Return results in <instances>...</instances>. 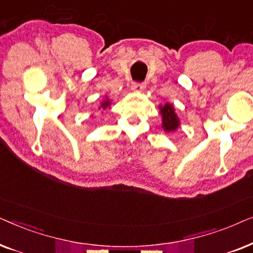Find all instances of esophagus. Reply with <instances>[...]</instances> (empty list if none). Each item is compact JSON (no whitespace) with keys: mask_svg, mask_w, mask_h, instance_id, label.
Listing matches in <instances>:
<instances>
[{"mask_svg":"<svg viewBox=\"0 0 253 253\" xmlns=\"http://www.w3.org/2000/svg\"><path fill=\"white\" fill-rule=\"evenodd\" d=\"M145 86H146L145 83L136 82V83H133L132 86H131V88H132V91H134V92H141L145 88Z\"/></svg>","mask_w":253,"mask_h":253,"instance_id":"1","label":"esophagus"}]
</instances>
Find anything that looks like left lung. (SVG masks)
Listing matches in <instances>:
<instances>
[{
  "label": "left lung",
  "instance_id": "1",
  "mask_svg": "<svg viewBox=\"0 0 253 253\" xmlns=\"http://www.w3.org/2000/svg\"><path fill=\"white\" fill-rule=\"evenodd\" d=\"M162 114V124L166 131H174L179 126L177 116H176L174 107L169 103H166L164 107H160Z\"/></svg>",
  "mask_w": 253,
  "mask_h": 253
}]
</instances>
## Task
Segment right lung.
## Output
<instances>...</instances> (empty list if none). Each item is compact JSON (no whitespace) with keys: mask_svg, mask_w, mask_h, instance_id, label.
<instances>
[{"mask_svg":"<svg viewBox=\"0 0 253 253\" xmlns=\"http://www.w3.org/2000/svg\"><path fill=\"white\" fill-rule=\"evenodd\" d=\"M109 101H108V100H106V101L105 102H102V105H101V107H102V109H106L107 108V107H108L109 106Z\"/></svg>","mask_w":253,"mask_h":253,"instance_id":"1","label":"right lung"}]
</instances>
